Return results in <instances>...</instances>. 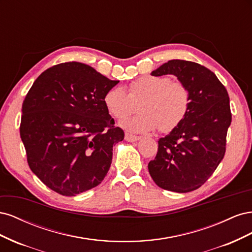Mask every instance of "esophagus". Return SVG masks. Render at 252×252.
Segmentation results:
<instances>
[{
    "label": "esophagus",
    "mask_w": 252,
    "mask_h": 252,
    "mask_svg": "<svg viewBox=\"0 0 252 252\" xmlns=\"http://www.w3.org/2000/svg\"><path fill=\"white\" fill-rule=\"evenodd\" d=\"M141 139V136H136V135H132V134H129V133H126L125 134V140L127 142H136L139 141Z\"/></svg>",
    "instance_id": "esophagus-1"
}]
</instances>
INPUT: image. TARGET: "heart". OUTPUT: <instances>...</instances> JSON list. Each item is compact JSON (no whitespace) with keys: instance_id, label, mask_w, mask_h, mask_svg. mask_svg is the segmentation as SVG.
<instances>
[{"instance_id":"obj_1","label":"heart","mask_w":252,"mask_h":252,"mask_svg":"<svg viewBox=\"0 0 252 252\" xmlns=\"http://www.w3.org/2000/svg\"><path fill=\"white\" fill-rule=\"evenodd\" d=\"M136 116L121 121L119 125L126 131L144 133L169 132L184 120L190 104L187 87L180 82H171L168 77L146 74L128 86V93L121 87L109 89L104 95L108 112L118 119H124L135 110Z\"/></svg>"}]
</instances>
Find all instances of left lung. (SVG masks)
<instances>
[{
  "mask_svg": "<svg viewBox=\"0 0 252 252\" xmlns=\"http://www.w3.org/2000/svg\"><path fill=\"white\" fill-rule=\"evenodd\" d=\"M151 74L177 77L189 91L190 104L184 120L158 141L149 173L165 190L192 191L209 179L224 158L231 124L229 96L215 73L194 62L171 60Z\"/></svg>",
  "mask_w": 252,
  "mask_h": 252,
  "instance_id": "8db88e82",
  "label": "left lung"
}]
</instances>
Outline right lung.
Wrapping results in <instances>:
<instances>
[{
    "instance_id": "right-lung-1",
    "label": "right lung",
    "mask_w": 252,
    "mask_h": 252,
    "mask_svg": "<svg viewBox=\"0 0 252 252\" xmlns=\"http://www.w3.org/2000/svg\"><path fill=\"white\" fill-rule=\"evenodd\" d=\"M118 83L71 62L45 70L28 91L21 139L30 169L53 191L74 196L107 174L113 145L124 139L104 104L105 94Z\"/></svg>"
}]
</instances>
